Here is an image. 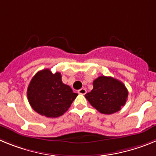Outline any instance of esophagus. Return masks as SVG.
Masks as SVG:
<instances>
[{"mask_svg": "<svg viewBox=\"0 0 156 156\" xmlns=\"http://www.w3.org/2000/svg\"><path fill=\"white\" fill-rule=\"evenodd\" d=\"M78 93H79L80 94H85L87 93V90L85 88H81V89H80V90H78Z\"/></svg>", "mask_w": 156, "mask_h": 156, "instance_id": "1", "label": "esophagus"}]
</instances>
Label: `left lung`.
<instances>
[{"mask_svg": "<svg viewBox=\"0 0 156 156\" xmlns=\"http://www.w3.org/2000/svg\"><path fill=\"white\" fill-rule=\"evenodd\" d=\"M93 86V90L87 93L85 98L101 113H115L126 104L128 90L121 81L101 76L94 80Z\"/></svg>", "mask_w": 156, "mask_h": 156, "instance_id": "8db88e82", "label": "left lung"}]
</instances>
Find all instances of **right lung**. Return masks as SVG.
Wrapping results in <instances>:
<instances>
[{"label":"right lung","instance_id":"right-lung-1","mask_svg":"<svg viewBox=\"0 0 156 156\" xmlns=\"http://www.w3.org/2000/svg\"><path fill=\"white\" fill-rule=\"evenodd\" d=\"M77 95L63 83L60 73H52L48 69L37 73L27 89V98L33 109L48 118L62 115Z\"/></svg>","mask_w":156,"mask_h":156}]
</instances>
